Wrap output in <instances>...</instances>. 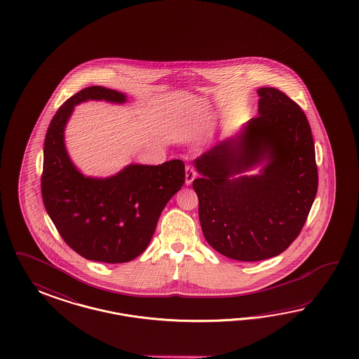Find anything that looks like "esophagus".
<instances>
[{"instance_id":"esophagus-1","label":"esophagus","mask_w":359,"mask_h":359,"mask_svg":"<svg viewBox=\"0 0 359 359\" xmlns=\"http://www.w3.org/2000/svg\"><path fill=\"white\" fill-rule=\"evenodd\" d=\"M196 171L195 168L192 167V165H187L185 167V183L189 185L194 180H195L196 177Z\"/></svg>"}]
</instances>
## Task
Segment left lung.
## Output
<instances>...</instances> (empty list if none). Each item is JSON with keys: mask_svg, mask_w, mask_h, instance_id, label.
<instances>
[{"mask_svg": "<svg viewBox=\"0 0 359 359\" xmlns=\"http://www.w3.org/2000/svg\"><path fill=\"white\" fill-rule=\"evenodd\" d=\"M259 116L236 140L195 161L198 217L208 243L230 259L276 257L299 237L315 201V142L303 109L282 90L259 88ZM266 160L261 175L231 177Z\"/></svg>", "mask_w": 359, "mask_h": 359, "instance_id": "left-lung-1", "label": "left lung"}]
</instances>
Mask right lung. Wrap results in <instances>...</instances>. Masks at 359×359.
<instances>
[{
    "instance_id": "obj_1",
    "label": "right lung",
    "mask_w": 359,
    "mask_h": 359,
    "mask_svg": "<svg viewBox=\"0 0 359 359\" xmlns=\"http://www.w3.org/2000/svg\"><path fill=\"white\" fill-rule=\"evenodd\" d=\"M87 100L123 102L108 88L88 87L57 109L46 133L41 179L44 208L65 243L89 261L125 263L149 246L168 200L185 182L184 162L130 164L108 179L80 174L65 151V122Z\"/></svg>"
}]
</instances>
